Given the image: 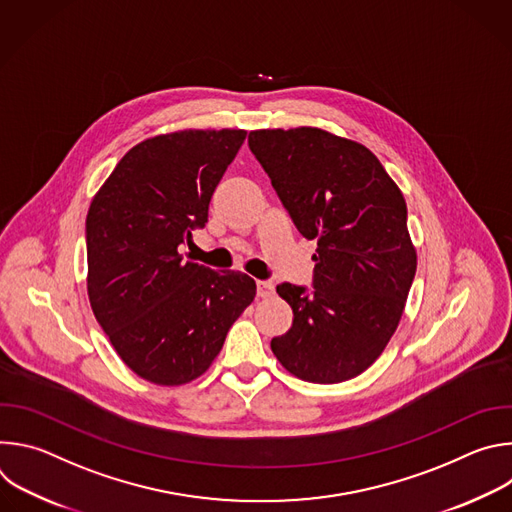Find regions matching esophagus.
Wrapping results in <instances>:
<instances>
[{
    "label": "esophagus",
    "instance_id": "obj_1",
    "mask_svg": "<svg viewBox=\"0 0 512 512\" xmlns=\"http://www.w3.org/2000/svg\"><path fill=\"white\" fill-rule=\"evenodd\" d=\"M275 294V285L271 281H257V296L271 298Z\"/></svg>",
    "mask_w": 512,
    "mask_h": 512
}]
</instances>
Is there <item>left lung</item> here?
Here are the masks:
<instances>
[{"mask_svg":"<svg viewBox=\"0 0 512 512\" xmlns=\"http://www.w3.org/2000/svg\"><path fill=\"white\" fill-rule=\"evenodd\" d=\"M249 148L298 231L318 241L312 294L277 285L294 324L271 350L302 381L354 379L395 334L415 277L405 198L369 148L318 127L257 129Z\"/></svg>","mask_w":512,"mask_h":512,"instance_id":"8db88e82","label":"left lung"}]
</instances>
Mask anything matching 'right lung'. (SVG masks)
Returning a JSON list of instances; mask_svg holds the SVG:
<instances>
[{
    "mask_svg": "<svg viewBox=\"0 0 512 512\" xmlns=\"http://www.w3.org/2000/svg\"><path fill=\"white\" fill-rule=\"evenodd\" d=\"M245 129L156 135L121 158L87 214V291L115 352L141 379L178 387L208 371L255 300L241 271L184 261Z\"/></svg>",
    "mask_w": 512,
    "mask_h": 512,
    "instance_id": "1",
    "label": "right lung"
}]
</instances>
